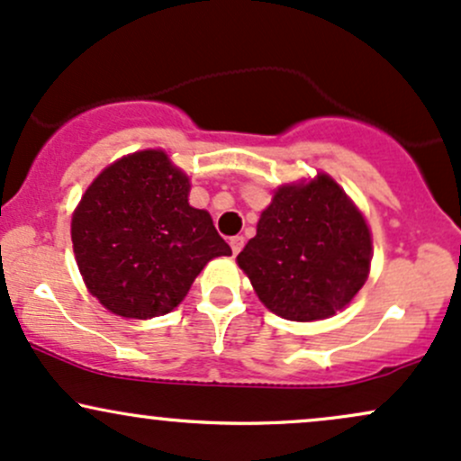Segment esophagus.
I'll return each mask as SVG.
<instances>
[{
  "mask_svg": "<svg viewBox=\"0 0 461 461\" xmlns=\"http://www.w3.org/2000/svg\"><path fill=\"white\" fill-rule=\"evenodd\" d=\"M244 244H246V240L241 235H237V237H230V248H232V255H240L241 252V248H244Z\"/></svg>",
  "mask_w": 461,
  "mask_h": 461,
  "instance_id": "1",
  "label": "esophagus"
}]
</instances>
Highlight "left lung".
<instances>
[{
  "instance_id": "obj_1",
  "label": "left lung",
  "mask_w": 461,
  "mask_h": 461,
  "mask_svg": "<svg viewBox=\"0 0 461 461\" xmlns=\"http://www.w3.org/2000/svg\"><path fill=\"white\" fill-rule=\"evenodd\" d=\"M370 263L368 220L327 172L278 185L257 235L237 255L258 300L294 322L346 309L368 281Z\"/></svg>"
}]
</instances>
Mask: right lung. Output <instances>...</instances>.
<instances>
[{
  "label": "right lung",
  "instance_id": "add662e5",
  "mask_svg": "<svg viewBox=\"0 0 461 461\" xmlns=\"http://www.w3.org/2000/svg\"><path fill=\"white\" fill-rule=\"evenodd\" d=\"M189 176L161 148L93 178L71 215L77 270L93 298L128 320L174 312L215 257H230L211 213L189 204Z\"/></svg>",
  "mask_w": 461,
  "mask_h": 461
}]
</instances>
